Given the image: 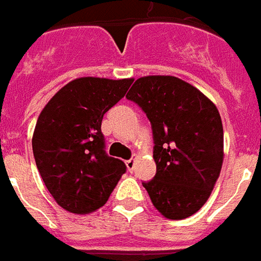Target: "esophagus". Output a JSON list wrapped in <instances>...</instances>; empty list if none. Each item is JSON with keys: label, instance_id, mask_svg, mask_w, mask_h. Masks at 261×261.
<instances>
[{"label": "esophagus", "instance_id": "esophagus-1", "mask_svg": "<svg viewBox=\"0 0 261 261\" xmlns=\"http://www.w3.org/2000/svg\"><path fill=\"white\" fill-rule=\"evenodd\" d=\"M125 163H126V167H128V170L132 172L133 168H135V159L128 160V161H125Z\"/></svg>", "mask_w": 261, "mask_h": 261}]
</instances>
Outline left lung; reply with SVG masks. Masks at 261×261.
I'll list each match as a JSON object with an SVG mask.
<instances>
[{
  "label": "left lung",
  "instance_id": "8db88e82",
  "mask_svg": "<svg viewBox=\"0 0 261 261\" xmlns=\"http://www.w3.org/2000/svg\"><path fill=\"white\" fill-rule=\"evenodd\" d=\"M126 98L153 129L157 172L143 182L153 206L170 220H184L210 197L224 160L220 112L200 90L175 76H144Z\"/></svg>",
  "mask_w": 261,
  "mask_h": 261
}]
</instances>
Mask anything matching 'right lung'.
Listing matches in <instances>:
<instances>
[{"label": "right lung", "mask_w": 261, "mask_h": 261, "mask_svg": "<svg viewBox=\"0 0 261 261\" xmlns=\"http://www.w3.org/2000/svg\"><path fill=\"white\" fill-rule=\"evenodd\" d=\"M132 82L79 77L40 112L32 139L36 165L54 200L69 213L89 214L104 206L126 171L123 161L106 153L101 121Z\"/></svg>", "instance_id": "1"}]
</instances>
